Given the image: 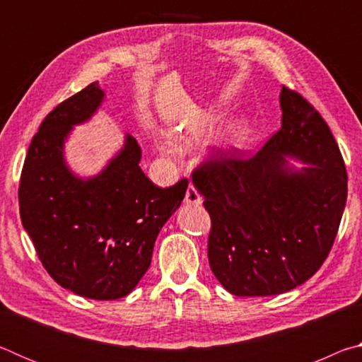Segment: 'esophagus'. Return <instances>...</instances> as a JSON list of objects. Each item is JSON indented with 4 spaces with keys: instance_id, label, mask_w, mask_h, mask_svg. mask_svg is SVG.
I'll use <instances>...</instances> for the list:
<instances>
[{
    "instance_id": "34e87169",
    "label": "esophagus",
    "mask_w": 362,
    "mask_h": 362,
    "mask_svg": "<svg viewBox=\"0 0 362 362\" xmlns=\"http://www.w3.org/2000/svg\"><path fill=\"white\" fill-rule=\"evenodd\" d=\"M201 203H203V198H201V194L198 193V189H196L193 185H189L187 188V193H185V204L199 206Z\"/></svg>"
}]
</instances>
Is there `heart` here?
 <instances>
[{
  "label": "heart",
  "mask_w": 362,
  "mask_h": 362,
  "mask_svg": "<svg viewBox=\"0 0 362 362\" xmlns=\"http://www.w3.org/2000/svg\"><path fill=\"white\" fill-rule=\"evenodd\" d=\"M218 118H220V115L212 113L209 116H206L204 119H201L196 126H189V127H187V129L175 132V136H174L175 142L179 145H185V146L196 144L207 131L212 129V126L216 124V121ZM243 136H244V124L243 122H235V124H233L228 131L230 142L233 145H240L243 140Z\"/></svg>",
  "instance_id": "b5f03b06"
}]
</instances>
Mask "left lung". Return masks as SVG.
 Returning a JSON list of instances; mask_svg holds the SVG:
<instances>
[{"mask_svg":"<svg viewBox=\"0 0 362 362\" xmlns=\"http://www.w3.org/2000/svg\"><path fill=\"white\" fill-rule=\"evenodd\" d=\"M279 105L281 129L257 155L220 156L193 174L212 222L209 265L233 296H278L308 281L345 211V163L326 121L287 88Z\"/></svg>","mask_w":362,"mask_h":362,"instance_id":"obj_1","label":"left lung"}]
</instances>
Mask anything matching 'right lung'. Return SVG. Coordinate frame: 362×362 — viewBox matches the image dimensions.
<instances>
[{"instance_id":"1","label":"right lung","mask_w":362,"mask_h":362,"mask_svg":"<svg viewBox=\"0 0 362 362\" xmlns=\"http://www.w3.org/2000/svg\"><path fill=\"white\" fill-rule=\"evenodd\" d=\"M103 100L105 90L90 83L46 116L28 146L19 207L23 228L57 284L86 298L116 300L146 273L158 233L180 207L188 182L153 185L131 134L100 173H73L66 140Z\"/></svg>"}]
</instances>
